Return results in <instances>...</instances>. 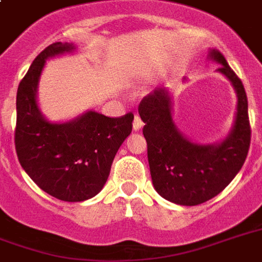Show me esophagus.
<instances>
[{"label":"esophagus","instance_id":"obj_1","mask_svg":"<svg viewBox=\"0 0 262 262\" xmlns=\"http://www.w3.org/2000/svg\"><path fill=\"white\" fill-rule=\"evenodd\" d=\"M143 121L140 118V115H135V121H133V129L135 130H140L141 127H143Z\"/></svg>","mask_w":262,"mask_h":262}]
</instances>
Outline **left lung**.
<instances>
[{"instance_id":"8db88e82","label":"left lung","mask_w":262,"mask_h":262,"mask_svg":"<svg viewBox=\"0 0 262 262\" xmlns=\"http://www.w3.org/2000/svg\"><path fill=\"white\" fill-rule=\"evenodd\" d=\"M209 58L220 63L217 72L231 81L238 98L234 126L223 141L197 144L186 139L172 121L171 96L166 88H156L139 106L154 187L163 199L186 207L219 194L239 172L250 147L244 84L220 51L212 49Z\"/></svg>"}]
</instances>
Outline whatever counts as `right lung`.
<instances>
[{
    "label": "right lung",
    "instance_id": "add662e5",
    "mask_svg": "<svg viewBox=\"0 0 262 262\" xmlns=\"http://www.w3.org/2000/svg\"><path fill=\"white\" fill-rule=\"evenodd\" d=\"M75 49L72 43L55 42L31 63L17 88L14 130L24 171L43 191L69 203L92 199L102 190L135 118L132 113L110 118L92 110L63 123L43 117L36 94L46 59Z\"/></svg>",
    "mask_w": 262,
    "mask_h": 262
}]
</instances>
